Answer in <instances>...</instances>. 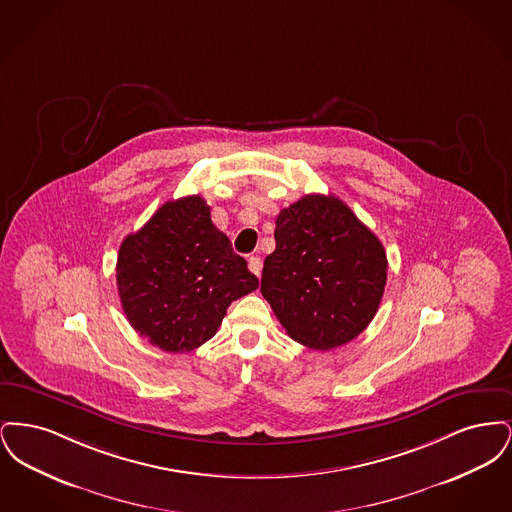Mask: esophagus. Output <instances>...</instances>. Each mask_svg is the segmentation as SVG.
<instances>
[{"label": "esophagus", "instance_id": "esophagus-1", "mask_svg": "<svg viewBox=\"0 0 512 512\" xmlns=\"http://www.w3.org/2000/svg\"><path fill=\"white\" fill-rule=\"evenodd\" d=\"M247 263H249V270H251L255 276H261V270H263V261H261V257H249V259H247Z\"/></svg>", "mask_w": 512, "mask_h": 512}]
</instances>
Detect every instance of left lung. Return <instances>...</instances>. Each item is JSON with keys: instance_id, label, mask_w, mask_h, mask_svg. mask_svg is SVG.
Instances as JSON below:
<instances>
[{"instance_id": "obj_1", "label": "left lung", "mask_w": 512, "mask_h": 512, "mask_svg": "<svg viewBox=\"0 0 512 512\" xmlns=\"http://www.w3.org/2000/svg\"><path fill=\"white\" fill-rule=\"evenodd\" d=\"M261 293L292 340L328 351L355 340L376 315L388 280L382 242L334 195H303L282 209Z\"/></svg>"}]
</instances>
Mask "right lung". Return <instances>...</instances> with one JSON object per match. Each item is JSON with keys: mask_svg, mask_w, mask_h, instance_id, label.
I'll return each instance as SVG.
<instances>
[{"mask_svg": "<svg viewBox=\"0 0 512 512\" xmlns=\"http://www.w3.org/2000/svg\"><path fill=\"white\" fill-rule=\"evenodd\" d=\"M122 311L151 345L188 353L211 340L232 301L259 288L201 195L167 201L124 238L117 259Z\"/></svg>", "mask_w": 512, "mask_h": 512, "instance_id": "add662e5", "label": "right lung"}]
</instances>
